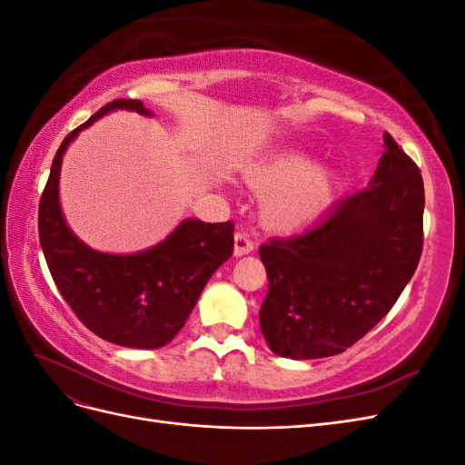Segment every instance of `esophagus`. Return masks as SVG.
Returning <instances> with one entry per match:
<instances>
[{"instance_id": "esophagus-1", "label": "esophagus", "mask_w": 465, "mask_h": 465, "mask_svg": "<svg viewBox=\"0 0 465 465\" xmlns=\"http://www.w3.org/2000/svg\"><path fill=\"white\" fill-rule=\"evenodd\" d=\"M254 252V242L250 241V236L246 232H236L234 234V256L241 258Z\"/></svg>"}]
</instances>
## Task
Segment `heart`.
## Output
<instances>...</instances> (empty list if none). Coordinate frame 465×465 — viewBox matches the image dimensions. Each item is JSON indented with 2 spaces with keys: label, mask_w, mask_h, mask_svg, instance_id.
<instances>
[{
  "label": "heart",
  "mask_w": 465,
  "mask_h": 465,
  "mask_svg": "<svg viewBox=\"0 0 465 465\" xmlns=\"http://www.w3.org/2000/svg\"><path fill=\"white\" fill-rule=\"evenodd\" d=\"M248 186L262 195V217L279 232H297L328 213L335 184L306 153H283L252 168Z\"/></svg>",
  "instance_id": "obj_1"
}]
</instances>
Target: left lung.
<instances>
[{
	"label": "left lung",
	"instance_id": "obj_1",
	"mask_svg": "<svg viewBox=\"0 0 465 465\" xmlns=\"http://www.w3.org/2000/svg\"><path fill=\"white\" fill-rule=\"evenodd\" d=\"M369 186L337 202L314 231L262 244L260 328L279 357L340 355L396 304L423 252L419 166L384 134Z\"/></svg>",
	"mask_w": 465,
	"mask_h": 465
}]
</instances>
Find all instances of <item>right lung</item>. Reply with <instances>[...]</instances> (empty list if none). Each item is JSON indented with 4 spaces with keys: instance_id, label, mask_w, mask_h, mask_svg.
<instances>
[{
    "instance_id": "add662e5",
    "label": "right lung",
    "mask_w": 465,
    "mask_h": 465,
    "mask_svg": "<svg viewBox=\"0 0 465 465\" xmlns=\"http://www.w3.org/2000/svg\"><path fill=\"white\" fill-rule=\"evenodd\" d=\"M112 110L153 116L142 101L118 98L64 139L38 205L40 246L55 287L93 333L122 347L159 349L184 328L209 277L232 256L234 224L184 219L135 254H106L81 242L60 207L62 159L81 130Z\"/></svg>"
}]
</instances>
